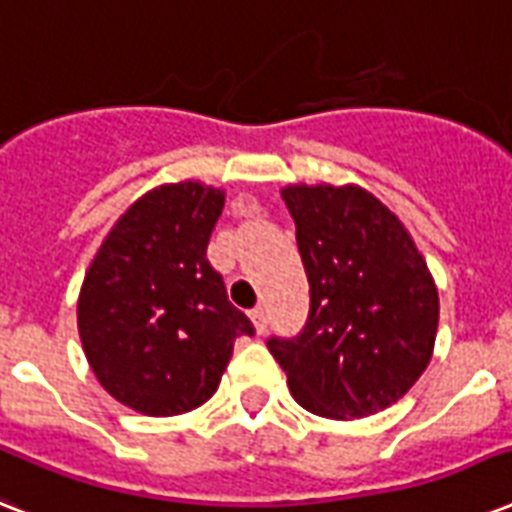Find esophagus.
Wrapping results in <instances>:
<instances>
[{"instance_id": "esophagus-1", "label": "esophagus", "mask_w": 512, "mask_h": 512, "mask_svg": "<svg viewBox=\"0 0 512 512\" xmlns=\"http://www.w3.org/2000/svg\"><path fill=\"white\" fill-rule=\"evenodd\" d=\"M252 316V324H255L257 335H263L265 329H268V316H265V308H255V311L249 313Z\"/></svg>"}]
</instances>
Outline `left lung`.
Segmentation results:
<instances>
[{
  "mask_svg": "<svg viewBox=\"0 0 512 512\" xmlns=\"http://www.w3.org/2000/svg\"><path fill=\"white\" fill-rule=\"evenodd\" d=\"M311 311L295 337L268 340L303 409L358 420L420 380L438 329L428 265L393 212L356 185H289Z\"/></svg>",
  "mask_w": 512,
  "mask_h": 512,
  "instance_id": "obj_1",
  "label": "left lung"
}]
</instances>
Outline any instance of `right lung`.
<instances>
[{"label":"right lung","mask_w":512,"mask_h":512,"mask_svg":"<svg viewBox=\"0 0 512 512\" xmlns=\"http://www.w3.org/2000/svg\"><path fill=\"white\" fill-rule=\"evenodd\" d=\"M223 191L172 183L132 204L79 295V335L100 385L124 406L172 417L220 385L236 337L255 335L207 263Z\"/></svg>","instance_id":"obj_1"}]
</instances>
